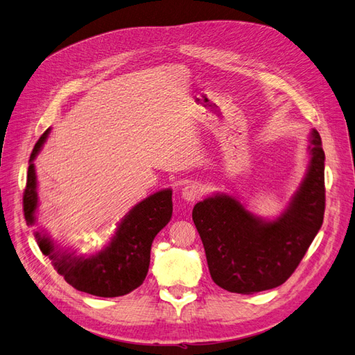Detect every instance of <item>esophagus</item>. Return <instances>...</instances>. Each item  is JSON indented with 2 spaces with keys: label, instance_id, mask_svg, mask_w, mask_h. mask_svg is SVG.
<instances>
[{
  "label": "esophagus",
  "instance_id": "obj_1",
  "mask_svg": "<svg viewBox=\"0 0 355 355\" xmlns=\"http://www.w3.org/2000/svg\"><path fill=\"white\" fill-rule=\"evenodd\" d=\"M201 196H202V188L197 184H188L187 187L182 188V198L188 202L198 200Z\"/></svg>",
  "mask_w": 355,
  "mask_h": 355
}]
</instances>
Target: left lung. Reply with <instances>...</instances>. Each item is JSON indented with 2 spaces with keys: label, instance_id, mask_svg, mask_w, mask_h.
<instances>
[{
  "label": "left lung",
  "instance_id": "obj_1",
  "mask_svg": "<svg viewBox=\"0 0 355 355\" xmlns=\"http://www.w3.org/2000/svg\"><path fill=\"white\" fill-rule=\"evenodd\" d=\"M309 166L287 209L274 220L254 216L231 196L197 202L192 220L206 250L211 280L232 293L252 295L282 286L295 272L323 225L324 151L309 136Z\"/></svg>",
  "mask_w": 355,
  "mask_h": 355
}]
</instances>
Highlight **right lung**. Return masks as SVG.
I'll list each match as a JSON object with an SVG mask.
<instances>
[{"label": "right lung", "instance_id": "obj_1", "mask_svg": "<svg viewBox=\"0 0 355 355\" xmlns=\"http://www.w3.org/2000/svg\"><path fill=\"white\" fill-rule=\"evenodd\" d=\"M50 128L38 139L29 158L24 213L28 225L35 223L38 207L34 159L41 151ZM173 213L171 189L158 191L128 211L118 225L111 241L92 254L62 250L49 235L35 232L41 252L51 259L55 270L73 288L101 297H116L133 292L145 280L151 261V245Z\"/></svg>", "mask_w": 355, "mask_h": 355}]
</instances>
